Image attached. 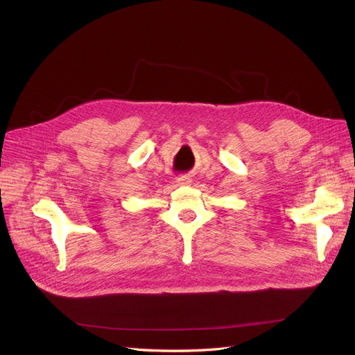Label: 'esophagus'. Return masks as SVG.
<instances>
[{
  "instance_id": "esophagus-1",
  "label": "esophagus",
  "mask_w": 355,
  "mask_h": 355,
  "mask_svg": "<svg viewBox=\"0 0 355 355\" xmlns=\"http://www.w3.org/2000/svg\"><path fill=\"white\" fill-rule=\"evenodd\" d=\"M177 184H178V186H189V184H192V178L187 177V175L178 177V180H177Z\"/></svg>"
}]
</instances>
